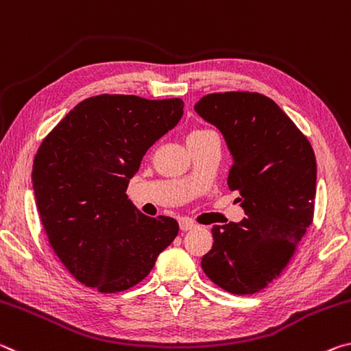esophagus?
Masks as SVG:
<instances>
[{
	"mask_svg": "<svg viewBox=\"0 0 351 351\" xmlns=\"http://www.w3.org/2000/svg\"><path fill=\"white\" fill-rule=\"evenodd\" d=\"M196 227V223H194L193 221H188V219H182L180 221V230L182 232H188V230H191Z\"/></svg>",
	"mask_w": 351,
	"mask_h": 351,
	"instance_id": "obj_1",
	"label": "esophagus"
}]
</instances>
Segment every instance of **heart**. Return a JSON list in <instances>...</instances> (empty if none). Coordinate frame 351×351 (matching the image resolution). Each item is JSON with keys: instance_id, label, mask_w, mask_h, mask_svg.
Here are the masks:
<instances>
[{"instance_id": "obj_1", "label": "heart", "mask_w": 351, "mask_h": 351, "mask_svg": "<svg viewBox=\"0 0 351 351\" xmlns=\"http://www.w3.org/2000/svg\"><path fill=\"white\" fill-rule=\"evenodd\" d=\"M194 132H200V130H194ZM191 134H193V132H191Z\"/></svg>"}]
</instances>
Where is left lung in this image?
<instances>
[{
    "mask_svg": "<svg viewBox=\"0 0 351 351\" xmlns=\"http://www.w3.org/2000/svg\"><path fill=\"white\" fill-rule=\"evenodd\" d=\"M221 130L233 155L228 188L245 217L215 226L202 258L211 281L238 295L255 294L280 277L313 223L317 165L308 138L271 97L226 91L194 106Z\"/></svg>",
    "mask_w": 351,
    "mask_h": 351,
    "instance_id": "left-lung-1",
    "label": "left lung"
}]
</instances>
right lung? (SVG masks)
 <instances>
[{"instance_id": "1", "label": "right lung", "mask_w": 351, "mask_h": 351, "mask_svg": "<svg viewBox=\"0 0 351 351\" xmlns=\"http://www.w3.org/2000/svg\"><path fill=\"white\" fill-rule=\"evenodd\" d=\"M183 101L91 96L40 145L32 185L43 228L74 278L104 294L140 283L179 233L168 216L149 217L128 199L143 155L180 121Z\"/></svg>"}]
</instances>
